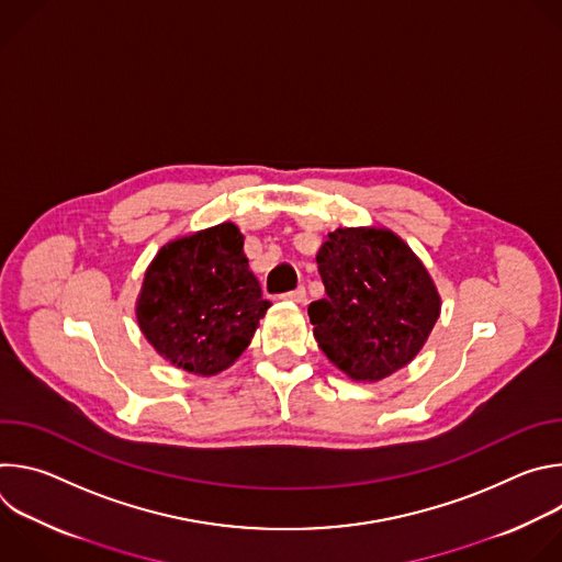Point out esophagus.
<instances>
[{"instance_id":"esophagus-1","label":"esophagus","mask_w":562,"mask_h":562,"mask_svg":"<svg viewBox=\"0 0 562 562\" xmlns=\"http://www.w3.org/2000/svg\"><path fill=\"white\" fill-rule=\"evenodd\" d=\"M282 300H289V302H295V304H302L304 300H306V291H304V286H297V289H293V291H289V293H284L282 295Z\"/></svg>"}]
</instances>
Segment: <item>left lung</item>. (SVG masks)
<instances>
[{
    "label": "left lung",
    "mask_w": 562,
    "mask_h": 562,
    "mask_svg": "<svg viewBox=\"0 0 562 562\" xmlns=\"http://www.w3.org/2000/svg\"><path fill=\"white\" fill-rule=\"evenodd\" d=\"M325 297L308 304L313 336L356 382L407 367L440 317V293L403 237L384 226H345L319 247Z\"/></svg>",
    "instance_id": "1"
}]
</instances>
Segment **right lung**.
<instances>
[{
  "mask_svg": "<svg viewBox=\"0 0 562 562\" xmlns=\"http://www.w3.org/2000/svg\"><path fill=\"white\" fill-rule=\"evenodd\" d=\"M269 306L249 269L245 235L222 222L157 251L144 273L135 317L165 360L211 378L243 356Z\"/></svg>",
  "mask_w": 562,
  "mask_h": 562,
  "instance_id": "add662e5",
  "label": "right lung"
}]
</instances>
